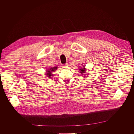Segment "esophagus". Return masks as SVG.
Listing matches in <instances>:
<instances>
[{
    "mask_svg": "<svg viewBox=\"0 0 134 134\" xmlns=\"http://www.w3.org/2000/svg\"><path fill=\"white\" fill-rule=\"evenodd\" d=\"M68 65V64L67 63H66V64H63L62 65H63V67H67Z\"/></svg>",
    "mask_w": 134,
    "mask_h": 134,
    "instance_id": "esophagus-1",
    "label": "esophagus"
}]
</instances>
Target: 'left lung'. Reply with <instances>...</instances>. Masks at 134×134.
I'll use <instances>...</instances> for the list:
<instances>
[{"label":"left lung","instance_id":"obj_1","mask_svg":"<svg viewBox=\"0 0 134 134\" xmlns=\"http://www.w3.org/2000/svg\"><path fill=\"white\" fill-rule=\"evenodd\" d=\"M80 70V72H81V74H82V75H83V76H87V74H86V69L85 68V66H83V67H82V68H80V69H79Z\"/></svg>","mask_w":134,"mask_h":134}]
</instances>
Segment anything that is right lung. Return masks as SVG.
Instances as JSON below:
<instances>
[{
  "label": "right lung",
  "mask_w": 134,
  "mask_h": 134,
  "mask_svg": "<svg viewBox=\"0 0 134 134\" xmlns=\"http://www.w3.org/2000/svg\"><path fill=\"white\" fill-rule=\"evenodd\" d=\"M57 69V67H53V68H51L50 69H46V75L47 76V77H48L49 78H52V76L53 75L52 74V72L53 71H55L56 69Z\"/></svg>",
  "instance_id": "add662e5"
}]
</instances>
